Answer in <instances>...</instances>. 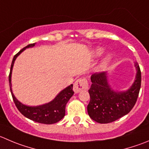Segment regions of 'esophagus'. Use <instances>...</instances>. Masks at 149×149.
<instances>
[{
	"mask_svg": "<svg viewBox=\"0 0 149 149\" xmlns=\"http://www.w3.org/2000/svg\"><path fill=\"white\" fill-rule=\"evenodd\" d=\"M88 88V83L86 78H80L77 80L74 84L73 90L75 93H79L83 90H87Z\"/></svg>",
	"mask_w": 149,
	"mask_h": 149,
	"instance_id": "obj_1",
	"label": "esophagus"
}]
</instances>
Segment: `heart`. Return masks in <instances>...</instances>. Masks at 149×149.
<instances>
[{"label":"heart","mask_w":149,"mask_h":149,"mask_svg":"<svg viewBox=\"0 0 149 149\" xmlns=\"http://www.w3.org/2000/svg\"><path fill=\"white\" fill-rule=\"evenodd\" d=\"M103 52V49L102 47H97L96 49H94L93 50V55L96 57H98V56H100ZM112 59L111 55L108 54L105 56V57L103 58V60L102 61L101 63V66L102 67H106L107 65L109 64V63L110 62Z\"/></svg>","instance_id":"heart-1"}]
</instances>
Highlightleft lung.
<instances>
[{
  "instance_id": "left-lung-1",
  "label": "left lung",
  "mask_w": 149,
  "mask_h": 149,
  "mask_svg": "<svg viewBox=\"0 0 149 149\" xmlns=\"http://www.w3.org/2000/svg\"><path fill=\"white\" fill-rule=\"evenodd\" d=\"M134 66L137 70L135 80L125 91H116L110 87L107 72L92 74V84L88 90L91 100L87 107L91 119L100 124H108L131 111L137 102L141 86V72L137 62Z\"/></svg>"
}]
</instances>
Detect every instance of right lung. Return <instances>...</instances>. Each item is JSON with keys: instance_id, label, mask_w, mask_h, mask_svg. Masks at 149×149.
Segmentation results:
<instances>
[{"instance_id": "add662e5", "label": "right lung", "mask_w": 149, "mask_h": 149, "mask_svg": "<svg viewBox=\"0 0 149 149\" xmlns=\"http://www.w3.org/2000/svg\"><path fill=\"white\" fill-rule=\"evenodd\" d=\"M36 43L30 44L25 47L22 48L18 53H17L13 58L12 65H11V69L8 75V81H9L10 91L12 93V98H13L14 102L15 105L17 107L18 110L25 116L26 118L32 120L36 122L40 123V124H52L58 122L62 119L65 116V108L66 104L69 100V99L73 96V85H70L66 88L62 90L58 94L56 97V98L52 101L47 103V104H42L39 106H28L25 104H22L20 102L18 101L13 94L12 89V69H13L14 63L17 56L20 54L22 51L25 50L26 48L33 47Z\"/></svg>"}]
</instances>
